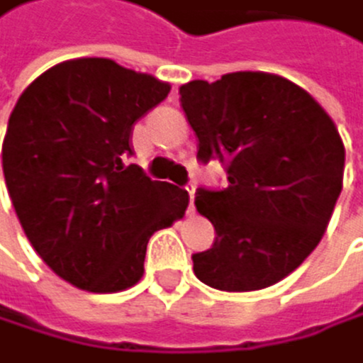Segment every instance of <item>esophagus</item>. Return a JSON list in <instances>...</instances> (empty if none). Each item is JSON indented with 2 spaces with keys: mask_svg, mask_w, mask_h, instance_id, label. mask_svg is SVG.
I'll use <instances>...</instances> for the list:
<instances>
[{
  "mask_svg": "<svg viewBox=\"0 0 363 363\" xmlns=\"http://www.w3.org/2000/svg\"><path fill=\"white\" fill-rule=\"evenodd\" d=\"M186 191H189V197H191V206H189V211L193 213L195 211V206H193V199H195V186L191 184V186H186Z\"/></svg>",
  "mask_w": 363,
  "mask_h": 363,
  "instance_id": "34e87169",
  "label": "esophagus"
}]
</instances>
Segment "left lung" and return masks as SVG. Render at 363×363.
<instances>
[{
    "label": "left lung",
    "mask_w": 363,
    "mask_h": 363,
    "mask_svg": "<svg viewBox=\"0 0 363 363\" xmlns=\"http://www.w3.org/2000/svg\"><path fill=\"white\" fill-rule=\"evenodd\" d=\"M179 96L197 159H218L229 179L226 189L195 193L216 242L193 254V272L224 292L269 287L323 238L344 184V141L306 89L274 74L193 80Z\"/></svg>",
    "instance_id": "left-lung-1"
}]
</instances>
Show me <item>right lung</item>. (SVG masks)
I'll list each match as a JSON object with an SVG mask.
<instances>
[{"mask_svg": "<svg viewBox=\"0 0 363 363\" xmlns=\"http://www.w3.org/2000/svg\"><path fill=\"white\" fill-rule=\"evenodd\" d=\"M168 91L107 57H78L19 96L1 147L6 189L28 242L67 283L96 294L139 283L150 235L189 206L186 191L125 164L134 121Z\"/></svg>", "mask_w": 363, "mask_h": 363, "instance_id": "right-lung-1", "label": "right lung"}]
</instances>
